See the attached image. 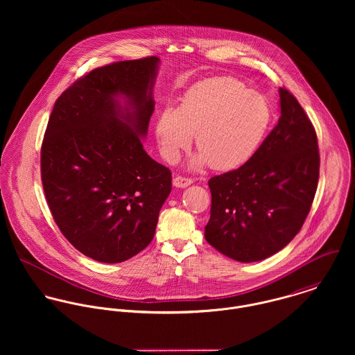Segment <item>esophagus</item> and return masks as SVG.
<instances>
[{"label": "esophagus", "mask_w": 355, "mask_h": 355, "mask_svg": "<svg viewBox=\"0 0 355 355\" xmlns=\"http://www.w3.org/2000/svg\"><path fill=\"white\" fill-rule=\"evenodd\" d=\"M193 183V179L183 178V176H175L173 178V186L178 189H184Z\"/></svg>", "instance_id": "obj_1"}]
</instances>
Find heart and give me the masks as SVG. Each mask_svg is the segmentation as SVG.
<instances>
[{
    "label": "heart",
    "instance_id": "1",
    "mask_svg": "<svg viewBox=\"0 0 355 355\" xmlns=\"http://www.w3.org/2000/svg\"><path fill=\"white\" fill-rule=\"evenodd\" d=\"M272 120L266 98L232 78H213L191 87L179 109L166 106L155 124L162 157L173 164L191 145L200 149L190 165L230 171L248 162Z\"/></svg>",
    "mask_w": 355,
    "mask_h": 355
}]
</instances>
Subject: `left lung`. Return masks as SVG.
Returning <instances> with one entry per match:
<instances>
[{"mask_svg":"<svg viewBox=\"0 0 355 355\" xmlns=\"http://www.w3.org/2000/svg\"><path fill=\"white\" fill-rule=\"evenodd\" d=\"M280 117L253 157L238 169L213 176L205 239L239 262L265 259L301 231L314 200L320 154L304 107L279 89Z\"/></svg>","mask_w":355,"mask_h":355,"instance_id":"8db88e82","label":"left lung"}]
</instances>
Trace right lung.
Returning a JSON list of instances; mask_svg holds the SVG:
<instances>
[{"instance_id": "right-lung-1", "label": "right lung", "mask_w": 355, "mask_h": 355, "mask_svg": "<svg viewBox=\"0 0 355 355\" xmlns=\"http://www.w3.org/2000/svg\"><path fill=\"white\" fill-rule=\"evenodd\" d=\"M159 58L117 61L78 79L54 103L41 149L51 216L79 252L123 262L152 242L171 171L145 152Z\"/></svg>"}]
</instances>
